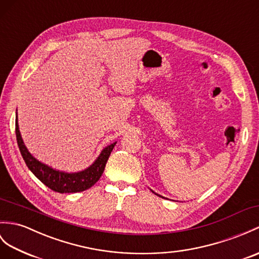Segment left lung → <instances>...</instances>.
Instances as JSON below:
<instances>
[{"label": "left lung", "mask_w": 259, "mask_h": 259, "mask_svg": "<svg viewBox=\"0 0 259 259\" xmlns=\"http://www.w3.org/2000/svg\"><path fill=\"white\" fill-rule=\"evenodd\" d=\"M153 192V191H152ZM153 193H154V192H153ZM154 194H157V193H154ZM157 195H159V194H157ZM159 196H161V195H159ZM161 197H163V196H161ZM164 198V197H163Z\"/></svg>", "instance_id": "8db88e82"}]
</instances>
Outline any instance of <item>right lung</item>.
<instances>
[{"instance_id":"add662e5","label":"right lung","mask_w":259,"mask_h":259,"mask_svg":"<svg viewBox=\"0 0 259 259\" xmlns=\"http://www.w3.org/2000/svg\"><path fill=\"white\" fill-rule=\"evenodd\" d=\"M15 134L21 154L28 169L33 172L34 176L41 183H44L51 190L58 192V193H76V192H82L92 188L104 173L108 158H109L113 147L117 143L116 141L102 149L97 159L85 170L78 172H65L56 170L43 163V162L33 157L31 152L28 151L21 136L17 112L15 117Z\"/></svg>"}]
</instances>
